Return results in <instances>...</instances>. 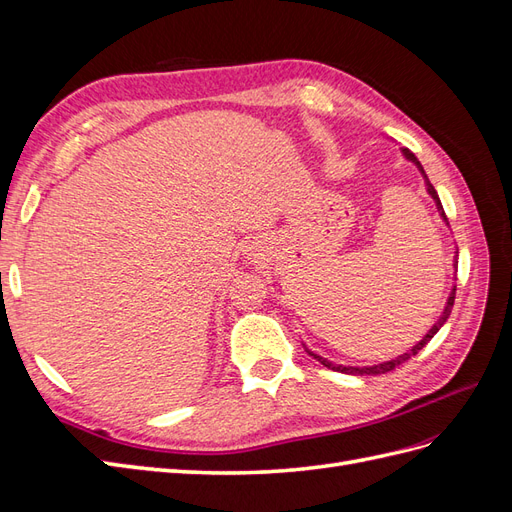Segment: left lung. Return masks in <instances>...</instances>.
Masks as SVG:
<instances>
[{
    "label": "left lung",
    "mask_w": 512,
    "mask_h": 512,
    "mask_svg": "<svg viewBox=\"0 0 512 512\" xmlns=\"http://www.w3.org/2000/svg\"><path fill=\"white\" fill-rule=\"evenodd\" d=\"M401 153H404V158L408 160V162H412L416 168H418V173L423 175V179H425V188H427V194L433 198V203H436V209H438V213H440V218L448 224V220H446V215H444V209H442V203H440V196H438V192H436V188H433L431 185V181H429V177H427V173H425V168H423V164L416 160V156L414 153L410 151V149H401ZM453 267H455V271H457V256H455V262H453ZM455 286H453V290H451V294H448V299H446V305H444V309H442V314H440V318L436 320V324H433V327L425 333V337L421 339V342H416L408 352H404V354H399V356H395V359H391V361H382V363H376V365H363V367H356V365H335V363H331L329 359H324V356H320V354H316V352H312L309 350L305 344H303V348H305V352L309 354V356H314V359L320 363V365H324V367H329V369H333V371H342V374H352V376H378V374H386V371H391V369H395L397 365H401V363H406L408 359H412V356H416L418 352H421L429 342H431V337L436 335L442 327H444V322L448 320V316H451V309H453V303H455Z\"/></svg>",
    "instance_id": "1"
}]
</instances>
